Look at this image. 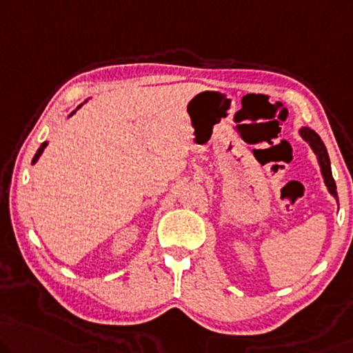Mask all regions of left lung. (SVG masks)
I'll return each instance as SVG.
<instances>
[{"label": "left lung", "mask_w": 353, "mask_h": 353, "mask_svg": "<svg viewBox=\"0 0 353 353\" xmlns=\"http://www.w3.org/2000/svg\"><path fill=\"white\" fill-rule=\"evenodd\" d=\"M299 134H301V138L306 141V143L311 145V149L314 150V154L317 155V160H319V165H320V171H322V176H323V182L325 185H327L328 192L333 194L336 198V201H338V192H336V182L333 179V174H331V165H330V157H328V152H327V147H325L323 141L320 139V136L315 133L314 130L307 128V126H303L301 130H299ZM338 206H339V201H338Z\"/></svg>", "instance_id": "left-lung-1"}]
</instances>
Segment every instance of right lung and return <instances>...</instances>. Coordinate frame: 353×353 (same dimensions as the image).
I'll list each match as a JSON object with an SVG mask.
<instances>
[{"label": "right lung", "instance_id": "add662e5", "mask_svg": "<svg viewBox=\"0 0 353 353\" xmlns=\"http://www.w3.org/2000/svg\"><path fill=\"white\" fill-rule=\"evenodd\" d=\"M81 106H82V104H79V106H77V109H79V108H81ZM74 112H76V110H72V112L70 114V117H71V115H72V114H74ZM46 147H47V143H42V144H41V147H39V149H38V152H36V155L33 157V161H31V165H34V163L39 160V157H41V154H42V152H44V149H46Z\"/></svg>", "mask_w": 353, "mask_h": 353}]
</instances>
